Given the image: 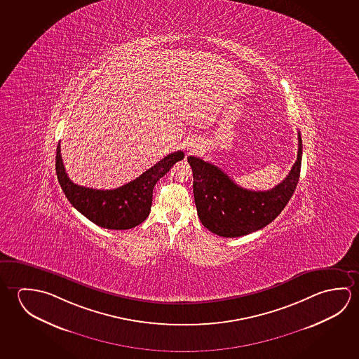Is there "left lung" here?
<instances>
[{"instance_id": "1", "label": "left lung", "mask_w": 359, "mask_h": 359, "mask_svg": "<svg viewBox=\"0 0 359 359\" xmlns=\"http://www.w3.org/2000/svg\"><path fill=\"white\" fill-rule=\"evenodd\" d=\"M302 137L298 156L287 177L266 191L239 187L222 169L200 158L189 156L193 169V191L200 222L217 236L238 238L262 229L276 219L292 198L300 177Z\"/></svg>"}]
</instances>
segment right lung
Segmentation results:
<instances>
[{
    "mask_svg": "<svg viewBox=\"0 0 359 359\" xmlns=\"http://www.w3.org/2000/svg\"><path fill=\"white\" fill-rule=\"evenodd\" d=\"M182 159V151L169 154L135 180L118 189L97 190L71 182L66 174L59 144L56 149V175L71 205L83 217L105 229H131L149 217L155 184L170 170L172 165Z\"/></svg>",
    "mask_w": 359,
    "mask_h": 359,
    "instance_id": "obj_1",
    "label": "right lung"
}]
</instances>
